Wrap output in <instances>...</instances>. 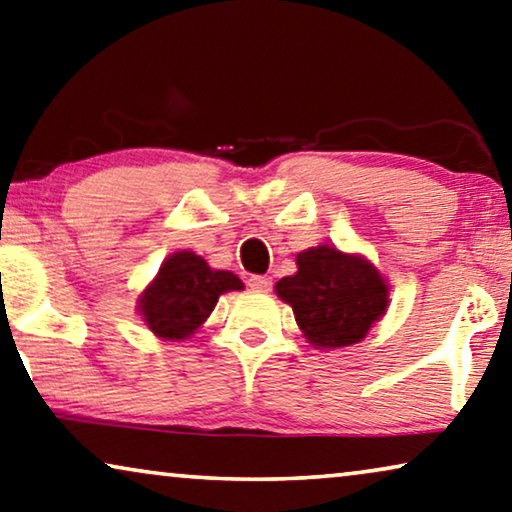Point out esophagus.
I'll return each mask as SVG.
<instances>
[{"label":"esophagus","instance_id":"obj_1","mask_svg":"<svg viewBox=\"0 0 512 512\" xmlns=\"http://www.w3.org/2000/svg\"><path fill=\"white\" fill-rule=\"evenodd\" d=\"M249 289L258 291V293H268L272 289V279L263 277V275H254L249 277Z\"/></svg>","mask_w":512,"mask_h":512}]
</instances>
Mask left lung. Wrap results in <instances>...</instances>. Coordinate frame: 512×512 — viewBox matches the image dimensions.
Listing matches in <instances>:
<instances>
[{
  "label": "left lung",
  "instance_id": "8db88e82",
  "mask_svg": "<svg viewBox=\"0 0 512 512\" xmlns=\"http://www.w3.org/2000/svg\"><path fill=\"white\" fill-rule=\"evenodd\" d=\"M298 272L275 284L293 307L300 331L317 349H340L366 338L389 305V284L363 256L321 244L296 256Z\"/></svg>",
  "mask_w": 512,
  "mask_h": 512
}]
</instances>
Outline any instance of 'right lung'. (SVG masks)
Instances as JSON below:
<instances>
[{
    "label": "right lung",
    "mask_w": 512,
    "mask_h": 512,
    "mask_svg": "<svg viewBox=\"0 0 512 512\" xmlns=\"http://www.w3.org/2000/svg\"><path fill=\"white\" fill-rule=\"evenodd\" d=\"M242 289V279L233 272L209 268L193 251H177L142 291L137 310L158 338L186 340L205 324L219 296Z\"/></svg>",
    "instance_id": "right-lung-1"
}]
</instances>
